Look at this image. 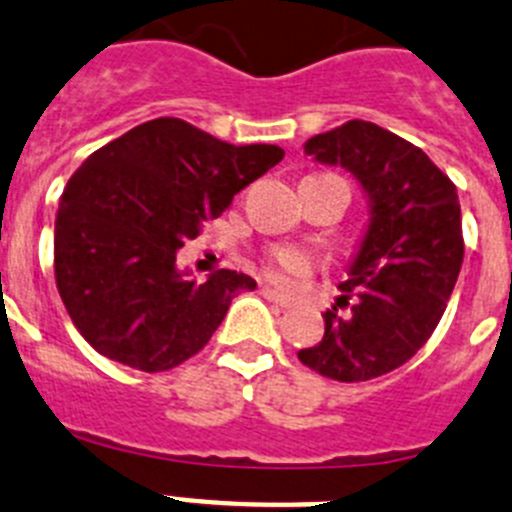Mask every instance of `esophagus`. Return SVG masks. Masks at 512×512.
I'll return each mask as SVG.
<instances>
[{
	"mask_svg": "<svg viewBox=\"0 0 512 512\" xmlns=\"http://www.w3.org/2000/svg\"><path fill=\"white\" fill-rule=\"evenodd\" d=\"M260 293H262V298H267V301L275 303V306H280V308H290V301H288V298H285V296H280L278 290H273V288H262Z\"/></svg>",
	"mask_w": 512,
	"mask_h": 512,
	"instance_id": "esophagus-1",
	"label": "esophagus"
}]
</instances>
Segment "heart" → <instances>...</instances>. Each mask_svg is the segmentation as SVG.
<instances>
[{
    "label": "heart",
    "mask_w": 512,
    "mask_h": 512,
    "mask_svg": "<svg viewBox=\"0 0 512 512\" xmlns=\"http://www.w3.org/2000/svg\"><path fill=\"white\" fill-rule=\"evenodd\" d=\"M308 267H311V262H308V257L303 255V252L278 250L270 257L267 273H270L273 280H278V283H290V280L298 278V275H306Z\"/></svg>",
    "instance_id": "1"
}]
</instances>
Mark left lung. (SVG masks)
<instances>
[{
	"instance_id": "8db88e82",
	"label": "left lung",
	"mask_w": 512,
	"mask_h": 512,
	"mask_svg": "<svg viewBox=\"0 0 512 512\" xmlns=\"http://www.w3.org/2000/svg\"><path fill=\"white\" fill-rule=\"evenodd\" d=\"M303 150L357 178L370 222L339 285L352 308L326 311L324 339L298 359L339 382L388 375L434 334L462 270L457 186L421 147L365 119L311 137Z\"/></svg>"
}]
</instances>
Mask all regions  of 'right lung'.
I'll return each mask as SVG.
<instances>
[{
  "mask_svg": "<svg viewBox=\"0 0 512 512\" xmlns=\"http://www.w3.org/2000/svg\"><path fill=\"white\" fill-rule=\"evenodd\" d=\"M280 160L278 145H229L176 117L89 155L55 216V283L86 342L142 372L201 352L232 298L257 283L219 270L199 285L176 252Z\"/></svg>",
  "mask_w": 512,
  "mask_h": 512,
  "instance_id": "right-lung-1",
  "label": "right lung"
}]
</instances>
